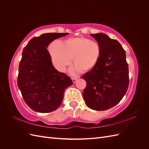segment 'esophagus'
I'll return each mask as SVG.
<instances>
[{
    "label": "esophagus",
    "instance_id": "esophagus-1",
    "mask_svg": "<svg viewBox=\"0 0 149 149\" xmlns=\"http://www.w3.org/2000/svg\"><path fill=\"white\" fill-rule=\"evenodd\" d=\"M78 79V78H72V81H73V82L74 83H76V81H77Z\"/></svg>",
    "mask_w": 149,
    "mask_h": 149
}]
</instances>
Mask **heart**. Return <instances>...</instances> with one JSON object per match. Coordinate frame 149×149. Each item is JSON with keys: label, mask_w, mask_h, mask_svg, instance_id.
Segmentation results:
<instances>
[{"label": "heart", "mask_w": 149, "mask_h": 149, "mask_svg": "<svg viewBox=\"0 0 149 149\" xmlns=\"http://www.w3.org/2000/svg\"><path fill=\"white\" fill-rule=\"evenodd\" d=\"M52 63L60 71L72 63L74 70L86 73L95 68L101 56V48L97 42L80 37L68 38L60 43L54 40L49 46Z\"/></svg>", "instance_id": "b5f03b06"}]
</instances>
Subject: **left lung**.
Segmentation results:
<instances>
[{
  "label": "left lung",
  "instance_id": "8db88e82",
  "mask_svg": "<svg viewBox=\"0 0 149 149\" xmlns=\"http://www.w3.org/2000/svg\"><path fill=\"white\" fill-rule=\"evenodd\" d=\"M91 35L101 46V56L97 66L81 76L86 81L83 96L90 109L105 111L118 104L127 92L129 67L118 40L104 33Z\"/></svg>",
  "mask_w": 149,
  "mask_h": 149
}]
</instances>
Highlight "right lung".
<instances>
[{"instance_id": "1", "label": "right lung", "mask_w": 149, "mask_h": 149, "mask_svg": "<svg viewBox=\"0 0 149 149\" xmlns=\"http://www.w3.org/2000/svg\"><path fill=\"white\" fill-rule=\"evenodd\" d=\"M68 33H48L31 38L24 47L20 61L17 85L28 106L35 112L48 113L57 109L65 89L73 81L52 65L47 48Z\"/></svg>"}]
</instances>
